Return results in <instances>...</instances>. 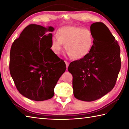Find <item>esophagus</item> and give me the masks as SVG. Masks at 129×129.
<instances>
[{
	"label": "esophagus",
	"mask_w": 129,
	"mask_h": 129,
	"mask_svg": "<svg viewBox=\"0 0 129 129\" xmlns=\"http://www.w3.org/2000/svg\"><path fill=\"white\" fill-rule=\"evenodd\" d=\"M65 64H66V67H67V68H68V67L69 65V63L68 62H67V61H65Z\"/></svg>",
	"instance_id": "34e87169"
}]
</instances>
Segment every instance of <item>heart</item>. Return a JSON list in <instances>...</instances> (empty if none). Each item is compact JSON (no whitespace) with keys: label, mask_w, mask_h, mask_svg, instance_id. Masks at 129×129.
Segmentation results:
<instances>
[{"label":"heart","mask_w":129,"mask_h":129,"mask_svg":"<svg viewBox=\"0 0 129 129\" xmlns=\"http://www.w3.org/2000/svg\"><path fill=\"white\" fill-rule=\"evenodd\" d=\"M93 41L90 30L78 27H63L58 31V36L52 38V49L56 55H59L63 44L69 55L75 59H80L90 52Z\"/></svg>","instance_id":"heart-1"}]
</instances>
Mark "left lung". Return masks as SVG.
<instances>
[{"label":"left lung","instance_id":"obj_1","mask_svg":"<svg viewBox=\"0 0 129 129\" xmlns=\"http://www.w3.org/2000/svg\"><path fill=\"white\" fill-rule=\"evenodd\" d=\"M90 31L94 39L90 52L68 67L73 76L74 95L88 102L99 99L112 90L121 69L120 48L109 28L102 23H94Z\"/></svg>","mask_w":129,"mask_h":129}]
</instances>
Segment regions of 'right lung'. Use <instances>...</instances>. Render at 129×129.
<instances>
[{
    "label": "right lung",
    "mask_w": 129,
    "mask_h": 129,
    "mask_svg": "<svg viewBox=\"0 0 129 129\" xmlns=\"http://www.w3.org/2000/svg\"><path fill=\"white\" fill-rule=\"evenodd\" d=\"M51 26L26 27L13 43L10 51V72L21 95L36 101L54 95V88L66 70V65L51 49Z\"/></svg>",
    "instance_id": "right-lung-1"
}]
</instances>
